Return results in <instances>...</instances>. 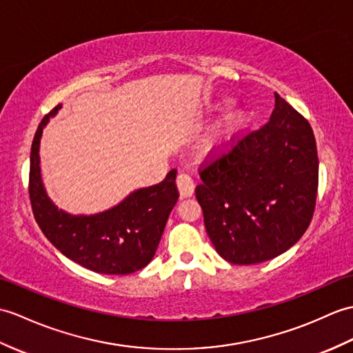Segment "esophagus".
I'll return each instance as SVG.
<instances>
[{
  "label": "esophagus",
  "instance_id": "esophagus-1",
  "mask_svg": "<svg viewBox=\"0 0 353 353\" xmlns=\"http://www.w3.org/2000/svg\"><path fill=\"white\" fill-rule=\"evenodd\" d=\"M176 185L179 194L182 199H188V196H192L194 194V182L192 179L188 174H179L176 179Z\"/></svg>",
  "mask_w": 353,
  "mask_h": 353
}]
</instances>
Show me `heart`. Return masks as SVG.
Segmentation results:
<instances>
[{
	"label": "heart",
	"mask_w": 353,
	"mask_h": 353,
	"mask_svg": "<svg viewBox=\"0 0 353 353\" xmlns=\"http://www.w3.org/2000/svg\"><path fill=\"white\" fill-rule=\"evenodd\" d=\"M234 101L232 97H218L216 101L208 103L203 110V116H215L218 112H224L232 108ZM252 123V111L248 106H239L227 112L215 125H212L204 134L196 150L204 159H216L232 150V147L239 141V138L247 132Z\"/></svg>",
	"instance_id": "1"
}]
</instances>
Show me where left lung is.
Here are the masks:
<instances>
[{"label":"left lung","mask_w":353,"mask_h":353,"mask_svg":"<svg viewBox=\"0 0 353 353\" xmlns=\"http://www.w3.org/2000/svg\"><path fill=\"white\" fill-rule=\"evenodd\" d=\"M266 125L204 167L195 195L221 257L256 265L285 252L313 218L319 161L313 129L275 93Z\"/></svg>","instance_id":"obj_1"}]
</instances>
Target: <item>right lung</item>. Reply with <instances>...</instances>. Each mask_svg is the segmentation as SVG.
Listing matches in <instances>:
<instances>
[{"mask_svg":"<svg viewBox=\"0 0 353 353\" xmlns=\"http://www.w3.org/2000/svg\"><path fill=\"white\" fill-rule=\"evenodd\" d=\"M63 105L43 117L36 130L30 158V200L40 230L65 257L93 272L126 275L150 263L177 203L176 170L158 185L139 188L116 206L93 215H73L49 199L40 173V139L49 119Z\"/></svg>","mask_w":353,"mask_h":353,"instance_id":"1","label":"right lung"}]
</instances>
